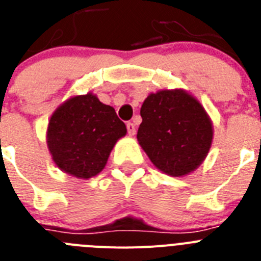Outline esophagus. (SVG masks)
Segmentation results:
<instances>
[{
	"mask_svg": "<svg viewBox=\"0 0 261 261\" xmlns=\"http://www.w3.org/2000/svg\"><path fill=\"white\" fill-rule=\"evenodd\" d=\"M126 129H128L129 136H135L136 133V125L133 123H128L126 124Z\"/></svg>",
	"mask_w": 261,
	"mask_h": 261,
	"instance_id": "34e87169",
	"label": "esophagus"
}]
</instances>
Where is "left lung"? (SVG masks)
Here are the masks:
<instances>
[{"label": "left lung", "instance_id": "obj_1", "mask_svg": "<svg viewBox=\"0 0 261 261\" xmlns=\"http://www.w3.org/2000/svg\"><path fill=\"white\" fill-rule=\"evenodd\" d=\"M138 144L158 170L171 176L195 171L211 149L213 125L204 107L180 89L161 90L142 103Z\"/></svg>", "mask_w": 261, "mask_h": 261}]
</instances>
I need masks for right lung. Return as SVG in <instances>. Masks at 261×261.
I'll return each instance as SVG.
<instances>
[{
    "label": "right lung",
    "mask_w": 261,
    "mask_h": 261,
    "mask_svg": "<svg viewBox=\"0 0 261 261\" xmlns=\"http://www.w3.org/2000/svg\"><path fill=\"white\" fill-rule=\"evenodd\" d=\"M125 135V124L114 108L89 93L68 99L53 112L47 145L60 170L89 179L105 168L116 141Z\"/></svg>",
    "instance_id": "right-lung-1"
}]
</instances>
